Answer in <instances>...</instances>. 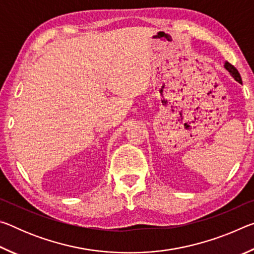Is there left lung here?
Returning <instances> with one entry per match:
<instances>
[{"mask_svg": "<svg viewBox=\"0 0 254 254\" xmlns=\"http://www.w3.org/2000/svg\"><path fill=\"white\" fill-rule=\"evenodd\" d=\"M224 67L226 68L227 70L230 71V74L234 77L236 81H239L240 84H242V79H241L240 72L238 71V69H236V68H235L233 65H232V64H230L229 62H225V65H224Z\"/></svg>", "mask_w": 254, "mask_h": 254, "instance_id": "1", "label": "left lung"}]
</instances>
